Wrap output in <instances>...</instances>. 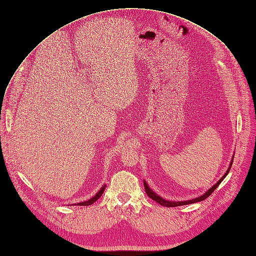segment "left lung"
Masks as SVG:
<instances>
[{
	"label": "left lung",
	"mask_w": 256,
	"mask_h": 256,
	"mask_svg": "<svg viewBox=\"0 0 256 256\" xmlns=\"http://www.w3.org/2000/svg\"><path fill=\"white\" fill-rule=\"evenodd\" d=\"M234 156H232V162H230V167H228V169H227V171L225 172L224 176H223L216 184H214L212 188H210V190H208L204 194H202V195L199 196V197H196V198H193V199H190V200H184V201H172V200H167V199H164L163 197H160V195H158L156 192H154V191L150 189V186L147 184L146 180H144L145 191H146L147 195H148L152 200L156 201V202H158V204L163 206H166V208H174V206H186V204H191L199 202V201H202V200L206 199L214 190L217 189L218 186H219V184L222 182V180L226 178L228 172H230V168H232V162H234Z\"/></svg>",
	"instance_id": "left-lung-1"
}]
</instances>
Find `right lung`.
<instances>
[{
    "mask_svg": "<svg viewBox=\"0 0 256 256\" xmlns=\"http://www.w3.org/2000/svg\"><path fill=\"white\" fill-rule=\"evenodd\" d=\"M104 189H106V184H104L100 189V191L94 195V196H92L90 199H88V200H86V201H82V202H78V204H76L74 206H91V204H93L94 202H96V201L102 195V193H104Z\"/></svg>",
    "mask_w": 256,
    "mask_h": 256,
    "instance_id": "obj_1",
    "label": "right lung"
}]
</instances>
